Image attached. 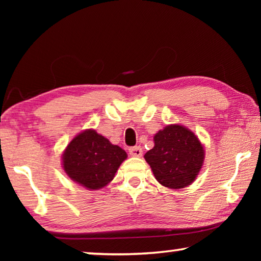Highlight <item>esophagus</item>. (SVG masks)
<instances>
[{
  "instance_id": "obj_1",
  "label": "esophagus",
  "mask_w": 261,
  "mask_h": 261,
  "mask_svg": "<svg viewBox=\"0 0 261 261\" xmlns=\"http://www.w3.org/2000/svg\"><path fill=\"white\" fill-rule=\"evenodd\" d=\"M129 153L131 156H141L143 155V149L140 146H135L129 148Z\"/></svg>"
}]
</instances>
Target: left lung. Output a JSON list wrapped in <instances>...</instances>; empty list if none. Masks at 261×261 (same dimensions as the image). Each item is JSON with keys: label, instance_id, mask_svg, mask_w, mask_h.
<instances>
[{"label": "left lung", "instance_id": "8db88e82", "mask_svg": "<svg viewBox=\"0 0 261 261\" xmlns=\"http://www.w3.org/2000/svg\"><path fill=\"white\" fill-rule=\"evenodd\" d=\"M144 158L159 183L177 190L196 179L204 163L205 149L191 130L171 124L155 134L154 147Z\"/></svg>", "mask_w": 261, "mask_h": 261}]
</instances>
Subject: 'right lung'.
I'll return each instance as SVG.
<instances>
[{
	"label": "right lung",
	"instance_id": "1",
	"mask_svg": "<svg viewBox=\"0 0 261 261\" xmlns=\"http://www.w3.org/2000/svg\"><path fill=\"white\" fill-rule=\"evenodd\" d=\"M126 158L124 149L87 129L70 141L62 154V165L73 182L88 190H99L112 182Z\"/></svg>",
	"mask_w": 261,
	"mask_h": 261
}]
</instances>
